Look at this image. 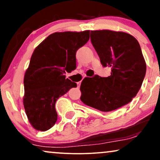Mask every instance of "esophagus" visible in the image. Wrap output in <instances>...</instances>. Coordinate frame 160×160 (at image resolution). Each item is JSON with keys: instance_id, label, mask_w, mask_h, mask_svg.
Masks as SVG:
<instances>
[{"instance_id": "34e87169", "label": "esophagus", "mask_w": 160, "mask_h": 160, "mask_svg": "<svg viewBox=\"0 0 160 160\" xmlns=\"http://www.w3.org/2000/svg\"><path fill=\"white\" fill-rule=\"evenodd\" d=\"M80 84H81V82H78V88H79V87H80Z\"/></svg>"}]
</instances>
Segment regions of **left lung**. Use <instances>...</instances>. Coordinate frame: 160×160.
Instances as JSON below:
<instances>
[{
    "label": "left lung",
    "mask_w": 160,
    "mask_h": 160,
    "mask_svg": "<svg viewBox=\"0 0 160 160\" xmlns=\"http://www.w3.org/2000/svg\"><path fill=\"white\" fill-rule=\"evenodd\" d=\"M91 41L110 75L82 80L80 99L86 105L109 112L127 105L142 86L146 64L138 40L130 34L110 30L91 31Z\"/></svg>",
    "instance_id": "1"
}]
</instances>
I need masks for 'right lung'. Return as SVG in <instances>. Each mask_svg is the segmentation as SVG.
Segmentation results:
<instances>
[{
    "mask_svg": "<svg viewBox=\"0 0 160 160\" xmlns=\"http://www.w3.org/2000/svg\"><path fill=\"white\" fill-rule=\"evenodd\" d=\"M90 31L56 32L33 51L24 77L25 113L34 129L47 131L58 118L57 99L77 87L66 79V72L76 69V52L89 39Z\"/></svg>",
    "mask_w": 160,
    "mask_h": 160,
    "instance_id": "1",
    "label": "right lung"
}]
</instances>
